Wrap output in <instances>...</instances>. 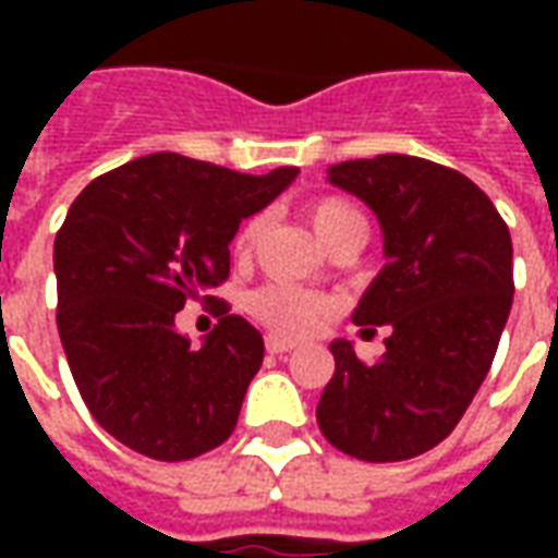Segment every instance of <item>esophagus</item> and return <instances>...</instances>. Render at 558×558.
Masks as SVG:
<instances>
[{"mask_svg":"<svg viewBox=\"0 0 558 558\" xmlns=\"http://www.w3.org/2000/svg\"><path fill=\"white\" fill-rule=\"evenodd\" d=\"M266 350L271 352V355H283V352L295 350V340L275 338V335H268V338H266Z\"/></svg>","mask_w":558,"mask_h":558,"instance_id":"1","label":"esophagus"}]
</instances>
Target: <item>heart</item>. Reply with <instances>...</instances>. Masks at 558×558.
I'll list each match as a JSON object with an SVG mask.
<instances>
[{
    "instance_id": "b5f03b06",
    "label": "heart",
    "mask_w": 558,
    "mask_h": 558,
    "mask_svg": "<svg viewBox=\"0 0 558 558\" xmlns=\"http://www.w3.org/2000/svg\"><path fill=\"white\" fill-rule=\"evenodd\" d=\"M307 218L314 223L316 235L323 239V244L335 242L340 232L352 230V227L367 230L362 211L350 206L347 199H338V196L316 199L314 206L307 208ZM256 235H259V218H247L235 232V239H232L235 254H251ZM335 311H338V302L331 295L302 290V287H292V283H266V287H259V290L247 295V314L254 316L256 323H263L266 328L278 331V335H287V338L311 335L326 319H331Z\"/></svg>"
}]
</instances>
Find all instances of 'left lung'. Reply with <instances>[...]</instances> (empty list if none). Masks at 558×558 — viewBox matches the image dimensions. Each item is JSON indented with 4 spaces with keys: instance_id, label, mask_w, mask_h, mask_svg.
Masks as SVG:
<instances>
[{
    "instance_id": "obj_1",
    "label": "left lung",
    "mask_w": 558,
    "mask_h": 558,
    "mask_svg": "<svg viewBox=\"0 0 558 558\" xmlns=\"http://www.w3.org/2000/svg\"><path fill=\"white\" fill-rule=\"evenodd\" d=\"M328 182L374 208L386 266L352 314L386 352L362 362L335 340V376L319 398V430L367 463L410 460L454 430L490 371L514 299L511 232L463 172L412 158L343 160Z\"/></svg>"
}]
</instances>
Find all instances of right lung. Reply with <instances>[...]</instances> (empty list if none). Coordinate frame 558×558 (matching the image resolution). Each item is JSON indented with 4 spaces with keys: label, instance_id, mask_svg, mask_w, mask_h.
<instances>
[{
    "label": "right lung",
    "instance_id": "add662e5",
    "mask_svg": "<svg viewBox=\"0 0 558 558\" xmlns=\"http://www.w3.org/2000/svg\"><path fill=\"white\" fill-rule=\"evenodd\" d=\"M158 151L83 187L56 232V326L92 418L151 460H194L230 439L263 364V335L227 314L194 350L175 331L184 302L230 278L239 223L295 179Z\"/></svg>",
    "mask_w": 558,
    "mask_h": 558
}]
</instances>
